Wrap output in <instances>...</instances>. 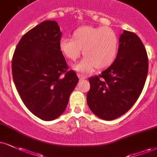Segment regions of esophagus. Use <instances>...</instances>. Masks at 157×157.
I'll list each match as a JSON object with an SVG mask.
<instances>
[{"label":"esophagus","mask_w":157,"mask_h":157,"mask_svg":"<svg viewBox=\"0 0 157 157\" xmlns=\"http://www.w3.org/2000/svg\"><path fill=\"white\" fill-rule=\"evenodd\" d=\"M78 78H79V79H80L81 81L84 80V79L86 78V76H84V75H81V74H78Z\"/></svg>","instance_id":"34e87169"}]
</instances>
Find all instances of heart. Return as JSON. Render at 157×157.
I'll use <instances>...</instances> for the list:
<instances>
[{
	"mask_svg": "<svg viewBox=\"0 0 157 157\" xmlns=\"http://www.w3.org/2000/svg\"><path fill=\"white\" fill-rule=\"evenodd\" d=\"M118 47L116 33L103 27H82L74 32L73 38L63 37L59 40V49L71 60L80 57L83 49L85 57L73 65L75 71L82 73L110 66L115 60Z\"/></svg>",
	"mask_w": 157,
	"mask_h": 157,
	"instance_id": "heart-1",
	"label": "heart"
}]
</instances>
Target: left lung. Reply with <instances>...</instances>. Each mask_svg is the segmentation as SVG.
Returning <instances> with one entry per match:
<instances>
[{
  "mask_svg": "<svg viewBox=\"0 0 157 157\" xmlns=\"http://www.w3.org/2000/svg\"><path fill=\"white\" fill-rule=\"evenodd\" d=\"M119 41L113 63L99 76L89 78V108L97 117L107 121L121 117L132 107L148 74V56L138 36L124 30Z\"/></svg>",
  "mask_w": 157,
  "mask_h": 157,
  "instance_id": "obj_1",
  "label": "left lung"
}]
</instances>
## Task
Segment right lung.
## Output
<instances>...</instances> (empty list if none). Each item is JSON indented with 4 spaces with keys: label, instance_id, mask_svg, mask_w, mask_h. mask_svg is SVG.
I'll list each match as a JSON object with an SVG mask.
<instances>
[{
    "label": "right lung",
    "instance_id": "1",
    "mask_svg": "<svg viewBox=\"0 0 157 157\" xmlns=\"http://www.w3.org/2000/svg\"><path fill=\"white\" fill-rule=\"evenodd\" d=\"M61 36L57 22L44 21L22 36L13 55L12 75L19 96L29 111L44 121L65 111L78 82L74 71H67Z\"/></svg>",
    "mask_w": 157,
    "mask_h": 157
}]
</instances>
